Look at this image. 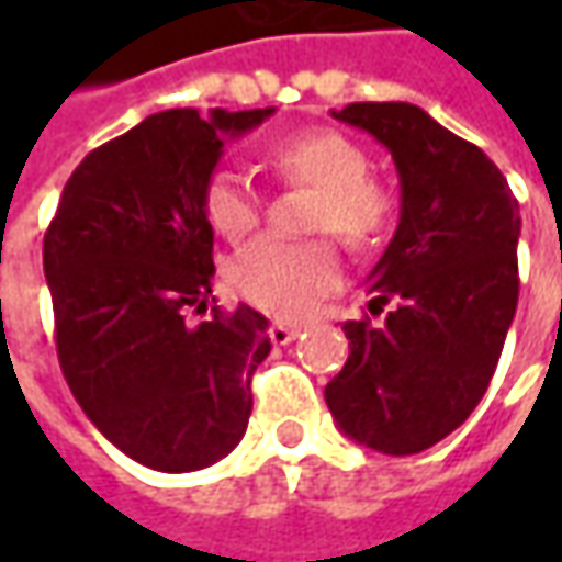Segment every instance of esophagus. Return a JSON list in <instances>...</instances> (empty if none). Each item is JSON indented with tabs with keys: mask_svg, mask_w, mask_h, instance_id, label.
<instances>
[{
	"mask_svg": "<svg viewBox=\"0 0 562 562\" xmlns=\"http://www.w3.org/2000/svg\"><path fill=\"white\" fill-rule=\"evenodd\" d=\"M303 335V328L300 325H291V322H271L269 325V337H271V344H293L296 337Z\"/></svg>",
	"mask_w": 562,
	"mask_h": 562,
	"instance_id": "34e87169",
	"label": "esophagus"
}]
</instances>
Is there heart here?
Wrapping results in <instances>:
<instances>
[{"instance_id":"b5f03b06","label":"heart","mask_w":562,"mask_h":562,"mask_svg":"<svg viewBox=\"0 0 562 562\" xmlns=\"http://www.w3.org/2000/svg\"><path fill=\"white\" fill-rule=\"evenodd\" d=\"M266 165L284 184L310 187V231L335 234L353 252L381 247L397 222L400 200L394 187L372 178L366 146L340 131H300L266 149ZM209 225L227 240L247 237L259 225V196L231 171L209 178L203 190ZM231 284L249 303L278 315L306 313L315 300L331 293L340 281V259L328 240L288 244L259 237L231 259Z\"/></svg>"}]
</instances>
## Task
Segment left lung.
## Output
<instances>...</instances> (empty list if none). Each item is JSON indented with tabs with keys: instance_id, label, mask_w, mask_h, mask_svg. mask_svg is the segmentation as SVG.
<instances>
[{
	"instance_id": "obj_1",
	"label": "left lung",
	"mask_w": 562,
	"mask_h": 562,
	"mask_svg": "<svg viewBox=\"0 0 562 562\" xmlns=\"http://www.w3.org/2000/svg\"><path fill=\"white\" fill-rule=\"evenodd\" d=\"M384 143L400 171V225L369 274V318L325 387L340 431L409 457L460 428L485 397L519 300V203L475 143L409 102L331 112Z\"/></svg>"
}]
</instances>
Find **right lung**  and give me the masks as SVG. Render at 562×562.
Returning a JSON list of instances; mask_svg holds the SVG:
<instances>
[{"mask_svg":"<svg viewBox=\"0 0 562 562\" xmlns=\"http://www.w3.org/2000/svg\"><path fill=\"white\" fill-rule=\"evenodd\" d=\"M271 112L143 119L87 153L43 237L61 375L121 453L159 472L212 465L247 431L269 318L247 303L215 306L203 190L225 134Z\"/></svg>","mask_w":562,"mask_h":562,"instance_id":"1","label":"right lung"}]
</instances>
